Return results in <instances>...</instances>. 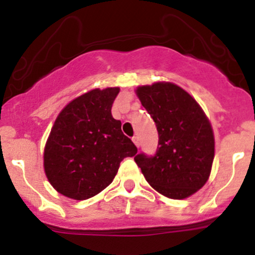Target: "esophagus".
Segmentation results:
<instances>
[{
    "instance_id": "1",
    "label": "esophagus",
    "mask_w": 255,
    "mask_h": 255,
    "mask_svg": "<svg viewBox=\"0 0 255 255\" xmlns=\"http://www.w3.org/2000/svg\"><path fill=\"white\" fill-rule=\"evenodd\" d=\"M132 140H133V143H134L135 145H137L138 148H139V144H140V143H139V138H138L137 135H134V137L132 138Z\"/></svg>"
}]
</instances>
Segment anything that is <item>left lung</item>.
I'll use <instances>...</instances> for the list:
<instances>
[{
    "mask_svg": "<svg viewBox=\"0 0 255 255\" xmlns=\"http://www.w3.org/2000/svg\"><path fill=\"white\" fill-rule=\"evenodd\" d=\"M137 95L155 122L154 155L134 156L146 181L174 200L186 199L206 184L215 156L212 127L200 105L171 82L140 86Z\"/></svg>",
    "mask_w": 255,
    "mask_h": 255,
    "instance_id": "obj_1",
    "label": "left lung"
}]
</instances>
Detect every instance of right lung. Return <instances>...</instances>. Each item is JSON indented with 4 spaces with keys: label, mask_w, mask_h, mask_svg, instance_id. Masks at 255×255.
Masks as SVG:
<instances>
[{
    "label": "right lung",
    "mask_w": 255,
    "mask_h": 255,
    "mask_svg": "<svg viewBox=\"0 0 255 255\" xmlns=\"http://www.w3.org/2000/svg\"><path fill=\"white\" fill-rule=\"evenodd\" d=\"M118 87L95 89L66 105L54 122L44 149V170L61 195L86 200L106 189L120 163L137 153L111 109Z\"/></svg>",
    "instance_id": "1"
}]
</instances>
